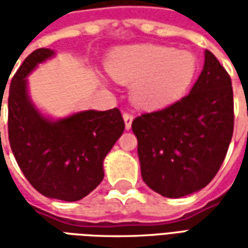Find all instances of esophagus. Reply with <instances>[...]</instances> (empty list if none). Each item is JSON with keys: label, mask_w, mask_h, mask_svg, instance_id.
Returning <instances> with one entry per match:
<instances>
[{"label": "esophagus", "mask_w": 248, "mask_h": 248, "mask_svg": "<svg viewBox=\"0 0 248 248\" xmlns=\"http://www.w3.org/2000/svg\"><path fill=\"white\" fill-rule=\"evenodd\" d=\"M133 119H134V115L130 113H124V127L127 130L131 129V124H133Z\"/></svg>", "instance_id": "esophagus-1"}]
</instances>
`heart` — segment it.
Segmentation results:
<instances>
[{
	"mask_svg": "<svg viewBox=\"0 0 248 248\" xmlns=\"http://www.w3.org/2000/svg\"><path fill=\"white\" fill-rule=\"evenodd\" d=\"M108 70L115 81L133 85V101L146 110L171 105L191 86L197 61L191 53L161 45H133L111 53Z\"/></svg>",
	"mask_w": 248,
	"mask_h": 248,
	"instance_id": "1",
	"label": "heart"
}]
</instances>
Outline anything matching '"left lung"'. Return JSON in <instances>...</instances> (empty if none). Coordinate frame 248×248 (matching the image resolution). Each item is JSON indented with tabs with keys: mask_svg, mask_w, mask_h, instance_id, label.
I'll return each instance as SVG.
<instances>
[{
	"mask_svg": "<svg viewBox=\"0 0 248 248\" xmlns=\"http://www.w3.org/2000/svg\"><path fill=\"white\" fill-rule=\"evenodd\" d=\"M131 129L140 174L151 190L181 198L213 181L234 131L231 78L211 51L190 94L169 108L142 114Z\"/></svg>",
	"mask_w": 248,
	"mask_h": 248,
	"instance_id": "8db88e82",
	"label": "left lung"
}]
</instances>
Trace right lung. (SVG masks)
I'll list each match as a JSON object with an SVG mask.
<instances>
[{"label": "right lung", "mask_w": 248, "mask_h": 248, "mask_svg": "<svg viewBox=\"0 0 248 248\" xmlns=\"http://www.w3.org/2000/svg\"><path fill=\"white\" fill-rule=\"evenodd\" d=\"M53 56L50 49H37L16 71L8 98L9 142L37 191L76 202L102 182L103 159L124 133V122L117 108L79 111L58 121L44 117L30 101L26 77Z\"/></svg>", "instance_id": "right-lung-1"}]
</instances>
